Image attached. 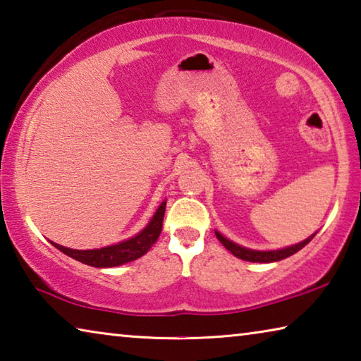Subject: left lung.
<instances>
[{
  "mask_svg": "<svg viewBox=\"0 0 361 361\" xmlns=\"http://www.w3.org/2000/svg\"><path fill=\"white\" fill-rule=\"evenodd\" d=\"M314 235V234H313ZM308 237L307 240H303L300 243H297V245H292V247H287V248H282V250H273V252H258V250H250V248H245V247H240L237 245V243L227 240L226 237H223L219 234V232H216V237H218V240L223 243V245L229 250L232 255H235L237 258L240 259H245V262H253V263H273V262H279V259H284L287 257H290V255L297 253L298 250H302V248L307 245V243L312 240L313 238Z\"/></svg>",
  "mask_w": 361,
  "mask_h": 361,
  "instance_id": "1",
  "label": "left lung"
}]
</instances>
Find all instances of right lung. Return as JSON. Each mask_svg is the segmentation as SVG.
I'll return each mask as SVG.
<instances>
[{
  "mask_svg": "<svg viewBox=\"0 0 361 361\" xmlns=\"http://www.w3.org/2000/svg\"><path fill=\"white\" fill-rule=\"evenodd\" d=\"M164 209L166 202L159 204V208L157 209L152 221H149L148 226L140 234L129 238V240L116 243V245L97 248V250H72V248H66L63 245H58V243H51L58 250L77 259V262L85 263L88 266H95V268H113V266L134 262V259L140 258L142 255H145L152 248L153 243L158 240L159 234H161Z\"/></svg>",
  "mask_w": 361,
  "mask_h": 361,
  "instance_id": "right-lung-1",
  "label": "right lung"
}]
</instances>
